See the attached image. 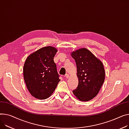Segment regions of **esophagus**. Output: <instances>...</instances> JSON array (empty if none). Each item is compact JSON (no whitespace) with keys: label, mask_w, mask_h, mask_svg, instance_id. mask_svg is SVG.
<instances>
[{"label":"esophagus","mask_w":129,"mask_h":129,"mask_svg":"<svg viewBox=\"0 0 129 129\" xmlns=\"http://www.w3.org/2000/svg\"><path fill=\"white\" fill-rule=\"evenodd\" d=\"M64 77H65L66 78H69V75L68 74H66L64 75Z\"/></svg>","instance_id":"obj_1"}]
</instances>
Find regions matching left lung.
Segmentation results:
<instances>
[{"label": "left lung", "mask_w": 129, "mask_h": 129, "mask_svg": "<svg viewBox=\"0 0 129 129\" xmlns=\"http://www.w3.org/2000/svg\"><path fill=\"white\" fill-rule=\"evenodd\" d=\"M77 67L78 84L73 90L81 101H88L99 93L105 80L102 62L90 51L83 48L71 53Z\"/></svg>", "instance_id": "1"}]
</instances>
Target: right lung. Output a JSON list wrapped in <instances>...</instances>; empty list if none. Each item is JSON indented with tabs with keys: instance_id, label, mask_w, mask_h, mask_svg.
<instances>
[{
	"instance_id": "add662e5",
	"label": "right lung",
	"mask_w": 129,
	"mask_h": 129,
	"mask_svg": "<svg viewBox=\"0 0 129 129\" xmlns=\"http://www.w3.org/2000/svg\"><path fill=\"white\" fill-rule=\"evenodd\" d=\"M57 52L53 46L44 47L30 54L25 62L24 81L29 92L37 99L49 98L60 81L54 61Z\"/></svg>"
}]
</instances>
